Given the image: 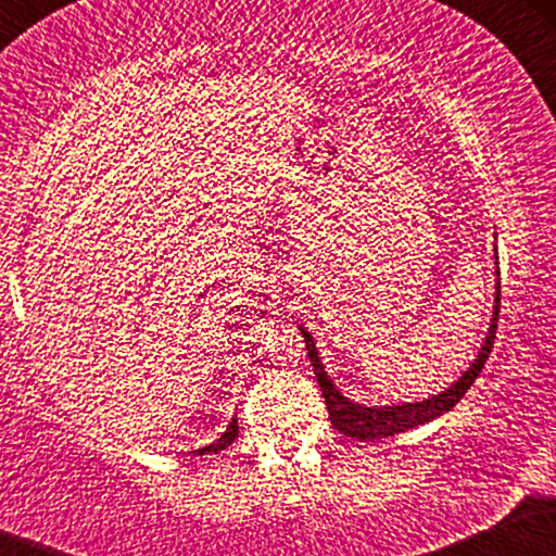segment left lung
Listing matches in <instances>:
<instances>
[{"label": "left lung", "mask_w": 556, "mask_h": 556, "mask_svg": "<svg viewBox=\"0 0 556 556\" xmlns=\"http://www.w3.org/2000/svg\"><path fill=\"white\" fill-rule=\"evenodd\" d=\"M496 318H500V287H496V305H494V318H491V327H489V337L486 342H483L478 358L470 363L468 371H465L450 389H444L442 394H437V397L424 400V402H405V405H389V407H363V405H355V402H350L348 397H342L340 389L331 384L327 371H324L321 361H318L314 337H311L303 327H300V334L305 337V350H308L311 366H314L324 402H327L331 426H334L340 433H344V437H353L358 439V442H374V439H387L400 431L413 429V426L429 424V420L439 418L446 410H452V407L463 400V394L473 387L478 374H481L483 363L489 358L491 348H494Z\"/></svg>", "instance_id": "1"}]
</instances>
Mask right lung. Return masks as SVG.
Returning a JSON list of instances; mask_svg holds the SVG:
<instances>
[{"label":"right lung","instance_id":"1","mask_svg":"<svg viewBox=\"0 0 556 556\" xmlns=\"http://www.w3.org/2000/svg\"><path fill=\"white\" fill-rule=\"evenodd\" d=\"M235 437H238V420L232 418V424L227 426V431L222 433V437L216 439L214 444H208V446H203V450H198V455H214V452H222V450H227V446L235 442Z\"/></svg>","mask_w":556,"mask_h":556}]
</instances>
